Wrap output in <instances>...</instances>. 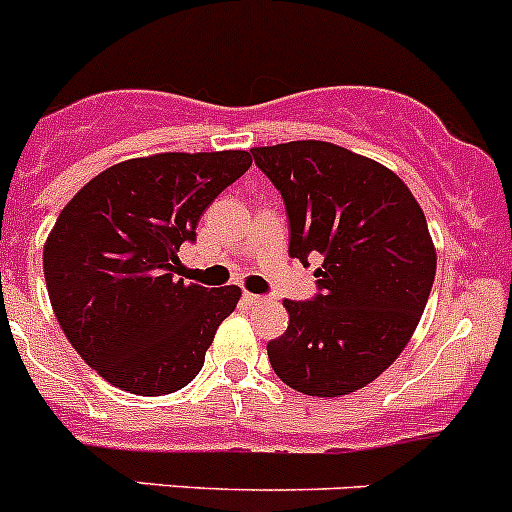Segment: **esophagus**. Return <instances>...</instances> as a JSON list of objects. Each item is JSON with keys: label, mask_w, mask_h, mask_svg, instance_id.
<instances>
[{"label": "esophagus", "mask_w": 512, "mask_h": 512, "mask_svg": "<svg viewBox=\"0 0 512 512\" xmlns=\"http://www.w3.org/2000/svg\"><path fill=\"white\" fill-rule=\"evenodd\" d=\"M267 298H262V295H255V293H245V303L247 305H262Z\"/></svg>", "instance_id": "1"}]
</instances>
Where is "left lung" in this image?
<instances>
[{"instance_id":"obj_1","label":"left lung","mask_w":512,"mask_h":512,"mask_svg":"<svg viewBox=\"0 0 512 512\" xmlns=\"http://www.w3.org/2000/svg\"><path fill=\"white\" fill-rule=\"evenodd\" d=\"M283 194L290 257L321 293L285 300L288 331L267 343L275 374L308 396L364 389L396 361L427 305L437 250L409 186L379 161L328 141L252 148Z\"/></svg>"}]
</instances>
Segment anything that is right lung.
I'll list each match as a JSON object with an SVG mask.
<instances>
[{"label": "right lung", "instance_id": "obj_1", "mask_svg": "<svg viewBox=\"0 0 512 512\" xmlns=\"http://www.w3.org/2000/svg\"><path fill=\"white\" fill-rule=\"evenodd\" d=\"M250 166V151L141 156L105 169L65 204L42 252L47 295L68 341L108 384L161 396L202 371L242 290L176 278L179 250Z\"/></svg>", "mask_w": 512, "mask_h": 512}]
</instances>
